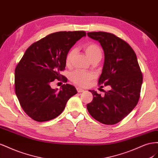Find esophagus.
Wrapping results in <instances>:
<instances>
[{"instance_id":"1","label":"esophagus","mask_w":158,"mask_h":158,"mask_svg":"<svg viewBox=\"0 0 158 158\" xmlns=\"http://www.w3.org/2000/svg\"><path fill=\"white\" fill-rule=\"evenodd\" d=\"M77 91L78 93H82V92H84V91H85V90L78 87V88H77Z\"/></svg>"}]
</instances>
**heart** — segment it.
<instances>
[{"label": "heart", "instance_id": "heart-1", "mask_svg": "<svg viewBox=\"0 0 158 158\" xmlns=\"http://www.w3.org/2000/svg\"><path fill=\"white\" fill-rule=\"evenodd\" d=\"M83 49L90 60L94 64L100 61L102 59L103 56L102 49L97 44L93 42L86 44L83 46ZM74 55L75 49H71L67 53L65 57V64L67 66L71 65ZM93 78V75L91 73L83 71H75L70 74V79L71 81L81 87L87 86Z\"/></svg>", "mask_w": 158, "mask_h": 158}]
</instances>
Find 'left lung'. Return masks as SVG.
<instances>
[{
  "label": "left lung",
  "mask_w": 158,
  "mask_h": 158,
  "mask_svg": "<svg viewBox=\"0 0 158 158\" xmlns=\"http://www.w3.org/2000/svg\"><path fill=\"white\" fill-rule=\"evenodd\" d=\"M100 42L105 53L98 85H109L105 95L91 91L93 99L87 105L93 118L104 124L113 125L124 118L138 104L143 80L137 57L131 46L113 34L88 32Z\"/></svg>",
  "instance_id": "1"
}]
</instances>
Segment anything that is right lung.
<instances>
[{
	"mask_svg": "<svg viewBox=\"0 0 158 158\" xmlns=\"http://www.w3.org/2000/svg\"><path fill=\"white\" fill-rule=\"evenodd\" d=\"M84 31H57L35 42L26 49L15 69V93L22 109L38 122L52 120L64 111L67 101L77 93L73 85L64 84L60 91L50 83L55 79L66 81L61 75L65 57L82 37Z\"/></svg>",
	"mask_w": 158,
	"mask_h": 158,
	"instance_id": "right-lung-1",
	"label": "right lung"
}]
</instances>
